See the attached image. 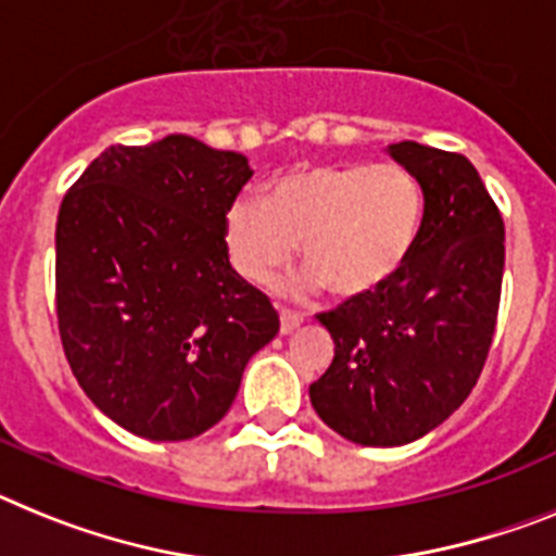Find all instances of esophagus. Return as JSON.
I'll list each match as a JSON object with an SVG mask.
<instances>
[{"label":"esophagus","instance_id":"obj_1","mask_svg":"<svg viewBox=\"0 0 556 556\" xmlns=\"http://www.w3.org/2000/svg\"><path fill=\"white\" fill-rule=\"evenodd\" d=\"M305 318H302V313L296 311H288V307H282L279 311V330H282V336H291L293 330H299V325H302Z\"/></svg>","mask_w":556,"mask_h":556}]
</instances>
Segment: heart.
<instances>
[{"label": "heart", "instance_id": "heart-1", "mask_svg": "<svg viewBox=\"0 0 556 556\" xmlns=\"http://www.w3.org/2000/svg\"><path fill=\"white\" fill-rule=\"evenodd\" d=\"M425 198L400 164H321L277 178L263 198L226 210L224 240L235 271L271 282L296 257L311 265L305 288L325 282L341 299L375 296L412 260Z\"/></svg>", "mask_w": 556, "mask_h": 556}]
</instances>
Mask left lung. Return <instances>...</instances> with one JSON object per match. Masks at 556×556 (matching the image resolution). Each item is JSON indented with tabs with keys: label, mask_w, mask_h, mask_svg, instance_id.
<instances>
[{
	"label": "left lung",
	"mask_w": 556,
	"mask_h": 556,
	"mask_svg": "<svg viewBox=\"0 0 556 556\" xmlns=\"http://www.w3.org/2000/svg\"><path fill=\"white\" fill-rule=\"evenodd\" d=\"M422 187L412 260L383 291L318 313L336 341L311 386L316 414L350 442L394 447L445 422L479 380L498 321L504 218L462 153L389 148Z\"/></svg>",
	"instance_id": "1"
}]
</instances>
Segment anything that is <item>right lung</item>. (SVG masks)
<instances>
[{
  "label": "right lung",
  "mask_w": 556,
  "mask_h": 556,
  "mask_svg": "<svg viewBox=\"0 0 556 556\" xmlns=\"http://www.w3.org/2000/svg\"><path fill=\"white\" fill-rule=\"evenodd\" d=\"M249 178L240 153L170 134L111 144L61 201V344L86 397L125 431L153 442L210 431L279 332L271 299L231 268L224 240Z\"/></svg>",
  "instance_id": "obj_1"
}]
</instances>
